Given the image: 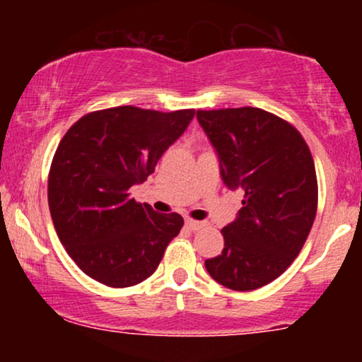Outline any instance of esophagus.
<instances>
[{
    "mask_svg": "<svg viewBox=\"0 0 362 362\" xmlns=\"http://www.w3.org/2000/svg\"><path fill=\"white\" fill-rule=\"evenodd\" d=\"M185 224H187V228L192 231H199V230H202V228L207 226L204 221H195V219H187Z\"/></svg>",
    "mask_w": 362,
    "mask_h": 362,
    "instance_id": "esophagus-1",
    "label": "esophagus"
}]
</instances>
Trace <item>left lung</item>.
Instances as JSON below:
<instances>
[{"instance_id":"8db88e82","label":"left lung","mask_w":362,"mask_h":362,"mask_svg":"<svg viewBox=\"0 0 362 362\" xmlns=\"http://www.w3.org/2000/svg\"><path fill=\"white\" fill-rule=\"evenodd\" d=\"M228 189L243 207L223 228L221 255L206 260L216 282L235 291L269 284L293 264L317 216L315 163L300 132L257 109L197 110Z\"/></svg>"}]
</instances>
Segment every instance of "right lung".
Masks as SVG:
<instances>
[{"instance_id": "right-lung-1", "label": "right lung", "mask_w": 362, "mask_h": 362, "mask_svg": "<svg viewBox=\"0 0 362 362\" xmlns=\"http://www.w3.org/2000/svg\"><path fill=\"white\" fill-rule=\"evenodd\" d=\"M194 115L114 107L86 114L61 139L49 172V209L66 252L91 279L110 288L139 284L180 233V214L138 204L129 189L155 172Z\"/></svg>"}]
</instances>
